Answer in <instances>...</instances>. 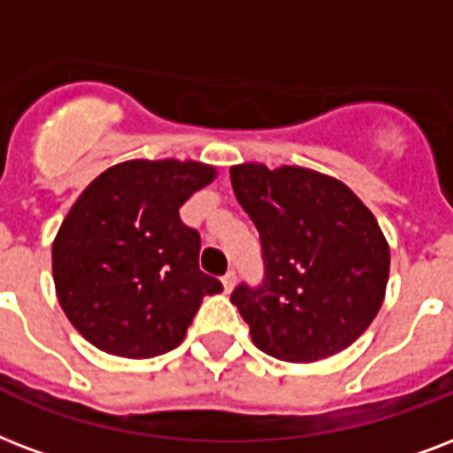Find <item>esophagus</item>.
<instances>
[{
  "label": "esophagus",
  "instance_id": "34e87169",
  "mask_svg": "<svg viewBox=\"0 0 453 453\" xmlns=\"http://www.w3.org/2000/svg\"><path fill=\"white\" fill-rule=\"evenodd\" d=\"M234 282H237V273H234L233 268H230V271H227L226 275H223V288H226V292H230V289L234 288Z\"/></svg>",
  "mask_w": 453,
  "mask_h": 453
}]
</instances>
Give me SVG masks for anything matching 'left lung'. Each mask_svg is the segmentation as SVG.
I'll return each mask as SVG.
<instances>
[{
	"mask_svg": "<svg viewBox=\"0 0 453 453\" xmlns=\"http://www.w3.org/2000/svg\"><path fill=\"white\" fill-rule=\"evenodd\" d=\"M261 240L264 280L230 295L258 349L319 361L347 349L382 306L389 247L375 216L334 178L261 164L230 168Z\"/></svg>",
	"mask_w": 453,
	"mask_h": 453,
	"instance_id": "obj_1",
	"label": "left lung"
}]
</instances>
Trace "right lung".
<instances>
[{
	"mask_svg": "<svg viewBox=\"0 0 453 453\" xmlns=\"http://www.w3.org/2000/svg\"><path fill=\"white\" fill-rule=\"evenodd\" d=\"M195 161H126L89 182L58 227L51 271L61 309L96 349L151 358L175 349L203 296L202 237L180 206L213 180Z\"/></svg>",
	"mask_w": 453,
	"mask_h": 453,
	"instance_id": "right-lung-1",
	"label": "right lung"
}]
</instances>
